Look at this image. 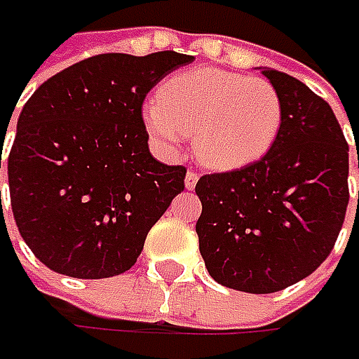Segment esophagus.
<instances>
[{
    "mask_svg": "<svg viewBox=\"0 0 359 359\" xmlns=\"http://www.w3.org/2000/svg\"><path fill=\"white\" fill-rule=\"evenodd\" d=\"M198 180H200L198 172L189 170V172L186 173V187H187V189H194V187H196V184H198Z\"/></svg>",
    "mask_w": 359,
    "mask_h": 359,
    "instance_id": "34e87169",
    "label": "esophagus"
}]
</instances>
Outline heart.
<instances>
[{"label":"heart","instance_id":"b5f03b06","mask_svg":"<svg viewBox=\"0 0 359 359\" xmlns=\"http://www.w3.org/2000/svg\"><path fill=\"white\" fill-rule=\"evenodd\" d=\"M151 137L173 147L194 133V154L210 168L231 170L259 159L282 130V100L262 77L200 67L175 74L145 105Z\"/></svg>","mask_w":359,"mask_h":359}]
</instances>
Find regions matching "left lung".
Segmentation results:
<instances>
[{
  "instance_id": "8db88e82",
  "label": "left lung",
  "mask_w": 359,
  "mask_h": 359,
  "mask_svg": "<svg viewBox=\"0 0 359 359\" xmlns=\"http://www.w3.org/2000/svg\"><path fill=\"white\" fill-rule=\"evenodd\" d=\"M262 74L282 100L278 140L257 161L196 184L205 268L217 283L248 294L280 292L320 268L350 201V147L332 107L296 77Z\"/></svg>"
}]
</instances>
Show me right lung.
<instances>
[{
	"label": "right lung",
	"instance_id": "add662e5",
	"mask_svg": "<svg viewBox=\"0 0 359 359\" xmlns=\"http://www.w3.org/2000/svg\"><path fill=\"white\" fill-rule=\"evenodd\" d=\"M191 62L175 51L93 55L23 105L7 156L9 200L21 238L49 269L102 280L137 262L187 173L149 154L145 95Z\"/></svg>",
	"mask_w": 359,
	"mask_h": 359
}]
</instances>
